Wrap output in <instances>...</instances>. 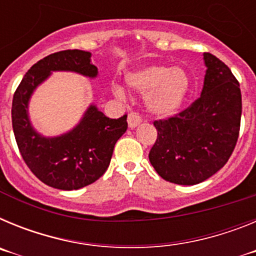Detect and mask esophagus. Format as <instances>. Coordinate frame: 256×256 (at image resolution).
<instances>
[{"label": "esophagus", "mask_w": 256, "mask_h": 256, "mask_svg": "<svg viewBox=\"0 0 256 256\" xmlns=\"http://www.w3.org/2000/svg\"><path fill=\"white\" fill-rule=\"evenodd\" d=\"M141 122H142V118L138 112H130V114H128V126H130V128H134V126H138Z\"/></svg>", "instance_id": "obj_1"}]
</instances>
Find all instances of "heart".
Returning a JSON list of instances; mask_svg holds the SVG:
<instances>
[{
	"label": "heart",
	"mask_w": 256,
	"mask_h": 256,
	"mask_svg": "<svg viewBox=\"0 0 256 256\" xmlns=\"http://www.w3.org/2000/svg\"><path fill=\"white\" fill-rule=\"evenodd\" d=\"M126 83L137 92L146 94V105L156 115H170L177 112L186 96L188 76L180 69L148 66L126 76ZM116 96H123L120 87L114 86Z\"/></svg>",
	"instance_id": "obj_1"
}]
</instances>
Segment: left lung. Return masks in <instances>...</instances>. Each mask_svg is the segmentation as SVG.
<instances>
[{
	"mask_svg": "<svg viewBox=\"0 0 256 256\" xmlns=\"http://www.w3.org/2000/svg\"><path fill=\"white\" fill-rule=\"evenodd\" d=\"M204 87L188 108L154 122L158 137L148 159L162 180L198 184L228 162L240 134L242 100L230 68L205 52Z\"/></svg>",
	"mask_w": 256,
	"mask_h": 256,
	"instance_id": "left-lung-1",
	"label": "left lung"
}]
</instances>
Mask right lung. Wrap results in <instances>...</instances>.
I'll return each mask as SVG.
<instances>
[{
	"label": "right lung",
	"instance_id": "right-lung-1",
	"mask_svg": "<svg viewBox=\"0 0 256 256\" xmlns=\"http://www.w3.org/2000/svg\"><path fill=\"white\" fill-rule=\"evenodd\" d=\"M54 70H70L97 76L91 54L65 50L46 56L28 70L14 94L11 119L18 148L32 173L54 188L78 190L97 180L108 169L116 141L128 128L126 114L110 119L91 105L72 132L46 138L38 134L28 119L30 94Z\"/></svg>",
	"mask_w": 256,
	"mask_h": 256
}]
</instances>
